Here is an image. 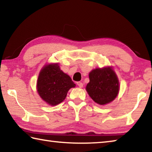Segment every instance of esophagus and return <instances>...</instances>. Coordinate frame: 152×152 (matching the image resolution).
<instances>
[{
    "label": "esophagus",
    "mask_w": 152,
    "mask_h": 152,
    "mask_svg": "<svg viewBox=\"0 0 152 152\" xmlns=\"http://www.w3.org/2000/svg\"><path fill=\"white\" fill-rule=\"evenodd\" d=\"M77 85H78L80 88H82V87H83V83L81 82H77Z\"/></svg>",
    "instance_id": "1"
}]
</instances>
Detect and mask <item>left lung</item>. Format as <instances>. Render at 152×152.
Listing matches in <instances>:
<instances>
[{
    "label": "left lung",
    "instance_id": "left-lung-1",
    "mask_svg": "<svg viewBox=\"0 0 152 152\" xmlns=\"http://www.w3.org/2000/svg\"><path fill=\"white\" fill-rule=\"evenodd\" d=\"M90 82L86 91L90 97L100 105L114 101L119 92V82L111 66L96 68L89 73Z\"/></svg>",
    "mask_w": 152,
    "mask_h": 152
}]
</instances>
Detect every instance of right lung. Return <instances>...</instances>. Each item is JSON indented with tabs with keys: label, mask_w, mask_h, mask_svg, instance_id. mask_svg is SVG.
<instances>
[{
	"label": "right lung",
	"mask_w": 152,
	"mask_h": 152,
	"mask_svg": "<svg viewBox=\"0 0 152 152\" xmlns=\"http://www.w3.org/2000/svg\"><path fill=\"white\" fill-rule=\"evenodd\" d=\"M75 86L70 77L60 70L58 63L45 64L38 76L37 93L51 106L63 102L69 90Z\"/></svg>",
	"instance_id": "right-lung-1"
}]
</instances>
